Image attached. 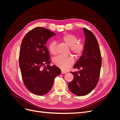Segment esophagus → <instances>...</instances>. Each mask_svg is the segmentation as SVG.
Returning a JSON list of instances; mask_svg holds the SVG:
<instances>
[{
	"mask_svg": "<svg viewBox=\"0 0 120 120\" xmlns=\"http://www.w3.org/2000/svg\"><path fill=\"white\" fill-rule=\"evenodd\" d=\"M61 73L62 74H66L67 73V72L66 71H61Z\"/></svg>",
	"mask_w": 120,
	"mask_h": 120,
	"instance_id": "34e87169",
	"label": "esophagus"
}]
</instances>
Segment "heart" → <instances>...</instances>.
I'll return each mask as SVG.
<instances>
[{
	"label": "heart",
	"mask_w": 120,
	"mask_h": 120,
	"mask_svg": "<svg viewBox=\"0 0 120 120\" xmlns=\"http://www.w3.org/2000/svg\"><path fill=\"white\" fill-rule=\"evenodd\" d=\"M60 41L70 47L72 53L76 56H80L84 50L85 46L83 43L78 42V38L74 34H66L60 38ZM48 49L50 53L56 55L57 53L56 43L55 41L50 42L48 45ZM54 63L57 67L63 70H67L74 63V59L71 56H59L54 59Z\"/></svg>",
	"instance_id": "obj_1"
}]
</instances>
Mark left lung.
<instances>
[{"mask_svg": "<svg viewBox=\"0 0 120 120\" xmlns=\"http://www.w3.org/2000/svg\"><path fill=\"white\" fill-rule=\"evenodd\" d=\"M86 37L82 55L74 68L79 71H71L74 79L68 83L69 90L77 96L88 95L95 88L99 81L101 57L99 43L92 31L83 28Z\"/></svg>", "mask_w": 120, "mask_h": 120, "instance_id": "obj_1", "label": "left lung"}]
</instances>
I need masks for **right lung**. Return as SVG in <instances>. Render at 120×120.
I'll list each match as a JSON object with an SVG mask.
<instances>
[{"instance_id": "1", "label": "right lung", "mask_w": 120, "mask_h": 120, "mask_svg": "<svg viewBox=\"0 0 120 120\" xmlns=\"http://www.w3.org/2000/svg\"><path fill=\"white\" fill-rule=\"evenodd\" d=\"M55 35L48 29L37 27L27 32L21 42L19 56L21 76L27 90L36 95L49 93L54 78L61 72L59 68L50 66V55L45 46L48 39Z\"/></svg>"}]
</instances>
